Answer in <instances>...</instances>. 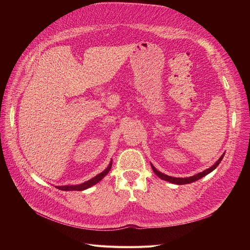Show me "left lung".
Returning a JSON list of instances; mask_svg holds the SVG:
<instances>
[{"instance_id":"left-lung-1","label":"left lung","mask_w":250,"mask_h":250,"mask_svg":"<svg viewBox=\"0 0 250 250\" xmlns=\"http://www.w3.org/2000/svg\"><path fill=\"white\" fill-rule=\"evenodd\" d=\"M224 155H225V153L223 154L220 158H219V160L212 166V167H209V168H208V169H206V170H204L203 172H200V173H198V174H195V175H193V176H190V177H186V178H180V177H172V176H168V175H166V174H164V173H162V172H160V171H158V170H157L154 166H153V164L151 163V167H152V169H153V171L155 172V174L158 176V177H160L161 179H163V180H165V181H168V182H171V183H174V185H187V183H191V182H194V181H196V180H199V179H201L202 177H204V176H206L207 174H208V173H211L213 170H215L216 168H217V166L220 164V162L222 161V159H223V157H224Z\"/></svg>"}]
</instances>
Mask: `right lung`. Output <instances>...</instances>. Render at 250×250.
<instances>
[{
    "label": "right lung",
    "instance_id": "right-lung-1",
    "mask_svg": "<svg viewBox=\"0 0 250 250\" xmlns=\"http://www.w3.org/2000/svg\"><path fill=\"white\" fill-rule=\"evenodd\" d=\"M111 166H112V161L109 163V165L107 166L106 169L104 170V171H102L101 173H99L95 177L91 178L90 180L81 183V185H77V186H62V187H56V188L61 189V190H65V191H70V190H78V191H80V190L87 189V188H89L91 187H93L94 185H96V183H98L105 175H106L109 172V170L111 169Z\"/></svg>",
    "mask_w": 250,
    "mask_h": 250
}]
</instances>
